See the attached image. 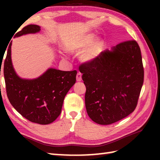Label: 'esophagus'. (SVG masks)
Returning <instances> with one entry per match:
<instances>
[{"label":"esophagus","mask_w":160,"mask_h":160,"mask_svg":"<svg viewBox=\"0 0 160 160\" xmlns=\"http://www.w3.org/2000/svg\"><path fill=\"white\" fill-rule=\"evenodd\" d=\"M76 80L78 82H80V81L82 80V74H81L80 72H78L77 76H76Z\"/></svg>","instance_id":"esophagus-1"}]
</instances>
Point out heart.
Instances as JSON below:
<instances>
[{
  "mask_svg": "<svg viewBox=\"0 0 160 160\" xmlns=\"http://www.w3.org/2000/svg\"><path fill=\"white\" fill-rule=\"evenodd\" d=\"M104 42L100 38H97L95 34L88 33L83 34L67 47L70 53H79L80 60L84 63H90L101 54Z\"/></svg>",
  "mask_w": 160,
  "mask_h": 160,
  "instance_id": "1",
  "label": "heart"
}]
</instances>
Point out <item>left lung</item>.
I'll list each match as a JSON object with an SVG mask.
<instances>
[{
    "label": "left lung",
    "mask_w": 160,
    "mask_h": 160,
    "mask_svg": "<svg viewBox=\"0 0 160 160\" xmlns=\"http://www.w3.org/2000/svg\"><path fill=\"white\" fill-rule=\"evenodd\" d=\"M86 86L85 107L90 118L109 125L135 110L144 80L138 43L124 42L102 51L95 60L81 65Z\"/></svg>",
    "instance_id": "obj_1"
}]
</instances>
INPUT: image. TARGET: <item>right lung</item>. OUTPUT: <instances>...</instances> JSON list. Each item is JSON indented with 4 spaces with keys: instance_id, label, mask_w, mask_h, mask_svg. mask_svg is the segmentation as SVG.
I'll return each instance as SVG.
<instances>
[{
    "instance_id": "add662e5",
    "label": "right lung",
    "mask_w": 160,
    "mask_h": 160,
    "mask_svg": "<svg viewBox=\"0 0 160 160\" xmlns=\"http://www.w3.org/2000/svg\"><path fill=\"white\" fill-rule=\"evenodd\" d=\"M41 28L29 25L14 37L38 33ZM12 42L8 47L3 74L8 97L17 112L31 122L47 125L61 112L65 97L76 81V70L62 71L50 68L34 79L22 78L16 73L11 59ZM1 75V74H0Z\"/></svg>"
}]
</instances>
